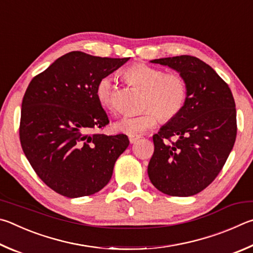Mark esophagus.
Segmentation results:
<instances>
[{"label": "esophagus", "instance_id": "1", "mask_svg": "<svg viewBox=\"0 0 253 253\" xmlns=\"http://www.w3.org/2000/svg\"><path fill=\"white\" fill-rule=\"evenodd\" d=\"M139 139H140L139 135H129V140L131 143H135Z\"/></svg>", "mask_w": 253, "mask_h": 253}]
</instances>
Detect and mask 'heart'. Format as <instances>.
Segmentation results:
<instances>
[{
  "instance_id": "1",
  "label": "heart",
  "mask_w": 253,
  "mask_h": 253,
  "mask_svg": "<svg viewBox=\"0 0 253 253\" xmlns=\"http://www.w3.org/2000/svg\"><path fill=\"white\" fill-rule=\"evenodd\" d=\"M126 78L145 92L143 109L140 114H126L115 123V130L135 135L157 126L158 117L169 121L183 108L187 99V83L178 73H167L165 70L138 63L127 68ZM96 96L100 103L110 111L118 108L117 87L111 77L100 80L96 86Z\"/></svg>"
}]
</instances>
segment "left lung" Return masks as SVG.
Listing matches in <instances>:
<instances>
[{
	"label": "left lung",
	"instance_id": "8db88e82",
	"mask_svg": "<svg viewBox=\"0 0 253 253\" xmlns=\"http://www.w3.org/2000/svg\"><path fill=\"white\" fill-rule=\"evenodd\" d=\"M151 62L180 73L187 83V99L180 112L153 135L149 178L168 196H194L216 178L236 142L233 95L218 73L198 57Z\"/></svg>",
	"mask_w": 253,
	"mask_h": 253
}]
</instances>
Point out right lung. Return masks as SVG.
Listing matches in <instances>:
<instances>
[{"instance_id":"obj_1","label":"right lung","mask_w":253,"mask_h":253,"mask_svg":"<svg viewBox=\"0 0 253 253\" xmlns=\"http://www.w3.org/2000/svg\"><path fill=\"white\" fill-rule=\"evenodd\" d=\"M129 59L66 53L26 88L20 122L22 149L39 178L62 196L99 192L130 143L126 134H90L109 123L97 100V84Z\"/></svg>"}]
</instances>
